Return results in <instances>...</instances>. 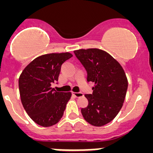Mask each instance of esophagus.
<instances>
[{
    "mask_svg": "<svg viewBox=\"0 0 153 153\" xmlns=\"http://www.w3.org/2000/svg\"><path fill=\"white\" fill-rule=\"evenodd\" d=\"M75 97L76 98H80V97H83V94L82 93H73Z\"/></svg>",
    "mask_w": 153,
    "mask_h": 153,
    "instance_id": "esophagus-1",
    "label": "esophagus"
}]
</instances>
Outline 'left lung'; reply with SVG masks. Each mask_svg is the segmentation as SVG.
<instances>
[{"label":"left lung","instance_id":"left-lung-1","mask_svg":"<svg viewBox=\"0 0 153 153\" xmlns=\"http://www.w3.org/2000/svg\"><path fill=\"white\" fill-rule=\"evenodd\" d=\"M74 54L87 73V82L95 83L92 94H85L87 107L81 113L86 122L102 126L111 122L121 109L128 88V80L121 65L102 50L81 49Z\"/></svg>","mask_w":153,"mask_h":153}]
</instances>
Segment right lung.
Returning <instances> with one entry per match:
<instances>
[{
    "mask_svg": "<svg viewBox=\"0 0 153 153\" xmlns=\"http://www.w3.org/2000/svg\"><path fill=\"white\" fill-rule=\"evenodd\" d=\"M70 53H49L36 57L19 77V91L25 111L36 124L51 126L60 121L71 93L51 87L58 80L61 66L71 58Z\"/></svg>",
    "mask_w": 153,
    "mask_h": 153,
    "instance_id": "add662e5",
    "label": "right lung"
}]
</instances>
